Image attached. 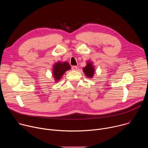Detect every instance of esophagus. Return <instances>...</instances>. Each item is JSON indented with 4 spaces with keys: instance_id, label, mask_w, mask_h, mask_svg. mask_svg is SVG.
I'll return each instance as SVG.
<instances>
[{
    "instance_id": "1",
    "label": "esophagus",
    "mask_w": 148,
    "mask_h": 148,
    "mask_svg": "<svg viewBox=\"0 0 148 148\" xmlns=\"http://www.w3.org/2000/svg\"><path fill=\"white\" fill-rule=\"evenodd\" d=\"M77 69H78V67H77V66H73V67H72V70H74V71L77 70Z\"/></svg>"
}]
</instances>
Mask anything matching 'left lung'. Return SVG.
I'll return each mask as SVG.
<instances>
[{"label":"left lung","instance_id":"1","mask_svg":"<svg viewBox=\"0 0 148 148\" xmlns=\"http://www.w3.org/2000/svg\"><path fill=\"white\" fill-rule=\"evenodd\" d=\"M84 73L88 78H92L95 73V68L93 66L92 61H88L87 65L82 69Z\"/></svg>","mask_w":148,"mask_h":148}]
</instances>
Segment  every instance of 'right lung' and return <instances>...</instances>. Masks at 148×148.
Segmentation results:
<instances>
[{
  "instance_id": "obj_1",
  "label": "right lung",
  "mask_w": 148,
  "mask_h": 148,
  "mask_svg": "<svg viewBox=\"0 0 148 148\" xmlns=\"http://www.w3.org/2000/svg\"><path fill=\"white\" fill-rule=\"evenodd\" d=\"M71 69V66L68 62L58 61L53 65V75L56 82L58 81L66 71Z\"/></svg>"
}]
</instances>
